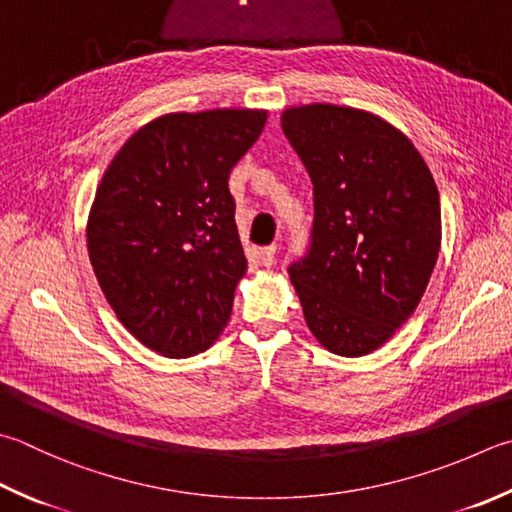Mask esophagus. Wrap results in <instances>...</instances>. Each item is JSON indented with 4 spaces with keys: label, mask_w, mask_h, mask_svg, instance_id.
I'll list each match as a JSON object with an SVG mask.
<instances>
[{
    "label": "esophagus",
    "mask_w": 512,
    "mask_h": 512,
    "mask_svg": "<svg viewBox=\"0 0 512 512\" xmlns=\"http://www.w3.org/2000/svg\"><path fill=\"white\" fill-rule=\"evenodd\" d=\"M274 256H276V245H267L260 249V260H263V265H274Z\"/></svg>",
    "instance_id": "1"
}]
</instances>
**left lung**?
Instances as JSON below:
<instances>
[{
    "label": "left lung",
    "instance_id": "obj_1",
    "mask_svg": "<svg viewBox=\"0 0 512 512\" xmlns=\"http://www.w3.org/2000/svg\"><path fill=\"white\" fill-rule=\"evenodd\" d=\"M281 124L314 185L310 249L287 267L307 327L334 354H370L417 310L435 269V178L414 144L368 111L307 104Z\"/></svg>",
    "mask_w": 512,
    "mask_h": 512
}]
</instances>
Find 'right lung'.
I'll return each mask as SVG.
<instances>
[{
	"label": "right lung",
	"mask_w": 512,
	"mask_h": 512,
	"mask_svg": "<svg viewBox=\"0 0 512 512\" xmlns=\"http://www.w3.org/2000/svg\"><path fill=\"white\" fill-rule=\"evenodd\" d=\"M265 120L249 109L162 115L104 171L86 247L120 323L153 352L187 359L225 330L247 272L227 180Z\"/></svg>",
	"instance_id": "right-lung-1"
}]
</instances>
